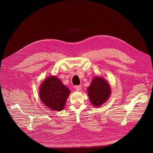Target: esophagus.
<instances>
[{
	"label": "esophagus",
	"instance_id": "esophagus-1",
	"mask_svg": "<svg viewBox=\"0 0 153 153\" xmlns=\"http://www.w3.org/2000/svg\"><path fill=\"white\" fill-rule=\"evenodd\" d=\"M75 89L77 91H81V89H82V86L80 85H77V86H76L75 87Z\"/></svg>",
	"mask_w": 153,
	"mask_h": 153
}]
</instances>
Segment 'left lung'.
Here are the masks:
<instances>
[{"label": "left lung", "instance_id": "1", "mask_svg": "<svg viewBox=\"0 0 153 153\" xmlns=\"http://www.w3.org/2000/svg\"><path fill=\"white\" fill-rule=\"evenodd\" d=\"M87 93L92 105L99 107L108 100L111 95V87L103 77L95 76L87 88Z\"/></svg>", "mask_w": 153, "mask_h": 153}]
</instances>
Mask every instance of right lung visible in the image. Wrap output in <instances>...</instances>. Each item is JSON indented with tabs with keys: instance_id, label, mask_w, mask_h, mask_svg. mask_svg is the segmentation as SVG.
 <instances>
[{
	"instance_id": "obj_1",
	"label": "right lung",
	"mask_w": 153,
	"mask_h": 153,
	"mask_svg": "<svg viewBox=\"0 0 153 153\" xmlns=\"http://www.w3.org/2000/svg\"><path fill=\"white\" fill-rule=\"evenodd\" d=\"M71 91L61 80L55 76L45 79L39 87V99L45 105L52 110L61 111Z\"/></svg>"
}]
</instances>
